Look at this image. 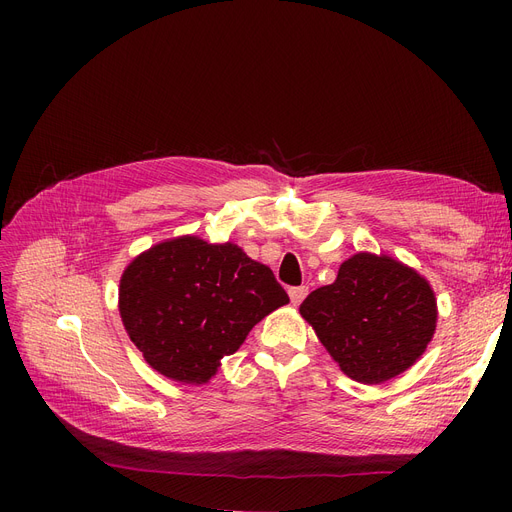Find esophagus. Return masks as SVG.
<instances>
[{
	"instance_id": "obj_1",
	"label": "esophagus",
	"mask_w": 512,
	"mask_h": 512,
	"mask_svg": "<svg viewBox=\"0 0 512 512\" xmlns=\"http://www.w3.org/2000/svg\"><path fill=\"white\" fill-rule=\"evenodd\" d=\"M307 292H309L307 286H294V288H290V290H288L290 303H292V305H301L303 299L307 297Z\"/></svg>"
}]
</instances>
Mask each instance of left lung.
Instances as JSON below:
<instances>
[{
	"label": "left lung",
	"mask_w": 512,
	"mask_h": 512,
	"mask_svg": "<svg viewBox=\"0 0 512 512\" xmlns=\"http://www.w3.org/2000/svg\"><path fill=\"white\" fill-rule=\"evenodd\" d=\"M301 315L348 378L382 384L407 371L432 342L436 294L390 255L348 257L332 284L313 290Z\"/></svg>",
	"instance_id": "1"
}]
</instances>
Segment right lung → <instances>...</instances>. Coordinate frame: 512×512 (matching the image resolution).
<instances>
[{
	"label": "right lung",
	"mask_w": 512,
	"mask_h": 512,
	"mask_svg": "<svg viewBox=\"0 0 512 512\" xmlns=\"http://www.w3.org/2000/svg\"><path fill=\"white\" fill-rule=\"evenodd\" d=\"M288 303L270 267L234 242L178 236L134 257L118 309L145 361L180 384H207L255 324Z\"/></svg>",
	"instance_id": "obj_1"
}]
</instances>
